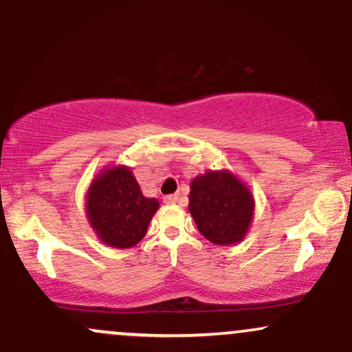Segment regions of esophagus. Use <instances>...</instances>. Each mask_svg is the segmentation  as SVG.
Masks as SVG:
<instances>
[{"mask_svg": "<svg viewBox=\"0 0 352 352\" xmlns=\"http://www.w3.org/2000/svg\"><path fill=\"white\" fill-rule=\"evenodd\" d=\"M164 201H165V204H177V201H179V195H177V193H172V195H165Z\"/></svg>", "mask_w": 352, "mask_h": 352, "instance_id": "esophagus-1", "label": "esophagus"}]
</instances>
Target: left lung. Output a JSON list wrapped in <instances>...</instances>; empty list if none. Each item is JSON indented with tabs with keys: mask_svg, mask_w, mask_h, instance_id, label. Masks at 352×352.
Listing matches in <instances>:
<instances>
[{
	"mask_svg": "<svg viewBox=\"0 0 352 352\" xmlns=\"http://www.w3.org/2000/svg\"><path fill=\"white\" fill-rule=\"evenodd\" d=\"M188 210L208 241L233 245L248 232L254 200L248 187L230 170H208L190 184Z\"/></svg>",
	"mask_w": 352,
	"mask_h": 352,
	"instance_id": "1",
	"label": "left lung"
}]
</instances>
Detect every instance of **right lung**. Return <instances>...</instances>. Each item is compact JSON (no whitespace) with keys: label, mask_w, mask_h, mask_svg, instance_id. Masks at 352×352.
<instances>
[{"label":"right lung","mask_w":352,"mask_h":352,"mask_svg":"<svg viewBox=\"0 0 352 352\" xmlns=\"http://www.w3.org/2000/svg\"><path fill=\"white\" fill-rule=\"evenodd\" d=\"M159 201L142 195L132 170L124 165L104 168L86 197L89 225L112 248H131L147 233Z\"/></svg>","instance_id":"right-lung-1"}]
</instances>
